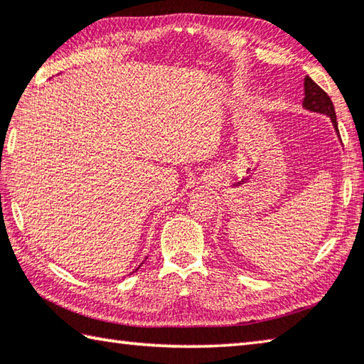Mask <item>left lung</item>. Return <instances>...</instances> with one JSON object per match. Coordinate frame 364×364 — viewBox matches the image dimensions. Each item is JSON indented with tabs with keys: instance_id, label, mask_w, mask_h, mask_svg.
Returning a JSON list of instances; mask_svg holds the SVG:
<instances>
[{
	"instance_id": "1",
	"label": "left lung",
	"mask_w": 364,
	"mask_h": 364,
	"mask_svg": "<svg viewBox=\"0 0 364 364\" xmlns=\"http://www.w3.org/2000/svg\"><path fill=\"white\" fill-rule=\"evenodd\" d=\"M304 95L306 97H304L302 107L309 111H314V113L328 116L334 125L336 134L339 135L338 119H336V111L331 98H329L326 92L323 90L318 84H315L309 76L304 79Z\"/></svg>"
}]
</instances>
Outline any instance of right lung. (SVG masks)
<instances>
[{
  "label": "right lung",
  "instance_id": "obj_1",
  "mask_svg": "<svg viewBox=\"0 0 364 364\" xmlns=\"http://www.w3.org/2000/svg\"><path fill=\"white\" fill-rule=\"evenodd\" d=\"M146 259H148V257H146ZM141 264H143V262H141ZM141 264H140V266H138V267H136V269H135V270H134V272H136V270H138V269H140V267H141ZM134 272H132V274H134Z\"/></svg>",
  "mask_w": 364,
  "mask_h": 364
}]
</instances>
